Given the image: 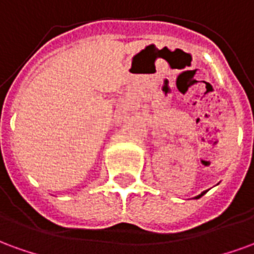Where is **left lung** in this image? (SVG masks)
Listing matches in <instances>:
<instances>
[{"label": "left lung", "instance_id": "obj_1", "mask_svg": "<svg viewBox=\"0 0 254 254\" xmlns=\"http://www.w3.org/2000/svg\"><path fill=\"white\" fill-rule=\"evenodd\" d=\"M205 193H207V190H204V191H202V193H201V194H198V196H196V197H194V198H200V197L204 196V194H205Z\"/></svg>", "mask_w": 254, "mask_h": 254}]
</instances>
